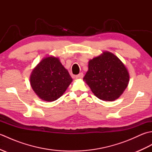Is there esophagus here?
<instances>
[{
  "instance_id": "34e87169",
  "label": "esophagus",
  "mask_w": 152,
  "mask_h": 152,
  "mask_svg": "<svg viewBox=\"0 0 152 152\" xmlns=\"http://www.w3.org/2000/svg\"><path fill=\"white\" fill-rule=\"evenodd\" d=\"M83 73H80V74H78V75H76V78L79 80V79H82V78H83Z\"/></svg>"
}]
</instances>
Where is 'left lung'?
<instances>
[{
  "label": "left lung",
  "instance_id": "obj_1",
  "mask_svg": "<svg viewBox=\"0 0 152 152\" xmlns=\"http://www.w3.org/2000/svg\"><path fill=\"white\" fill-rule=\"evenodd\" d=\"M83 80L96 97L102 101H114L127 88L129 74L117 56L105 51L89 61L88 70Z\"/></svg>",
  "mask_w": 152,
  "mask_h": 152
}]
</instances>
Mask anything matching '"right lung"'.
<instances>
[{
	"mask_svg": "<svg viewBox=\"0 0 152 152\" xmlns=\"http://www.w3.org/2000/svg\"><path fill=\"white\" fill-rule=\"evenodd\" d=\"M72 82V78L59 58L52 56L43 58L30 76L32 89L38 97L47 102L59 99Z\"/></svg>",
	"mask_w": 152,
	"mask_h": 152,
	"instance_id": "obj_1",
	"label": "right lung"
}]
</instances>
